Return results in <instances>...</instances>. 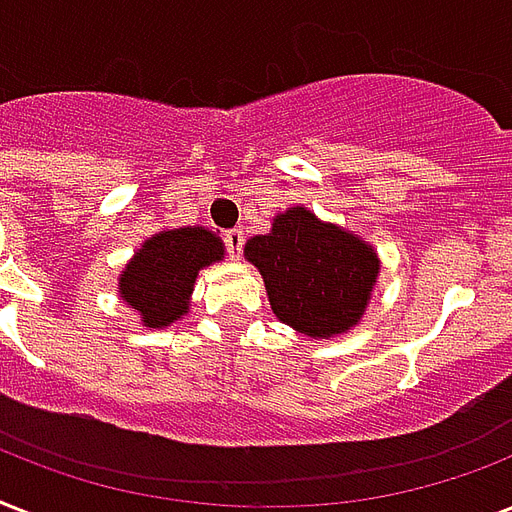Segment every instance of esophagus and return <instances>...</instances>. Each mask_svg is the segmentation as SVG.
<instances>
[{
  "label": "esophagus",
  "instance_id": "obj_1",
  "mask_svg": "<svg viewBox=\"0 0 512 512\" xmlns=\"http://www.w3.org/2000/svg\"><path fill=\"white\" fill-rule=\"evenodd\" d=\"M223 241L225 249H228V255H231L233 260H239L241 247H244V231H241V228H231V231L223 233Z\"/></svg>",
  "mask_w": 512,
  "mask_h": 512
}]
</instances>
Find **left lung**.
I'll list each match as a JSON object with an SVG mask.
<instances>
[{
	"label": "left lung",
	"instance_id": "left-lung-1",
	"mask_svg": "<svg viewBox=\"0 0 512 512\" xmlns=\"http://www.w3.org/2000/svg\"><path fill=\"white\" fill-rule=\"evenodd\" d=\"M244 255L268 289L276 319L313 340L356 327L372 297L380 260L366 241L311 209L289 207L271 233L252 236Z\"/></svg>",
	"mask_w": 512,
	"mask_h": 512
}]
</instances>
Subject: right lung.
<instances>
[{
    "mask_svg": "<svg viewBox=\"0 0 512 512\" xmlns=\"http://www.w3.org/2000/svg\"><path fill=\"white\" fill-rule=\"evenodd\" d=\"M223 255L220 236L201 225L159 231L119 273V297L140 313L143 327H170L188 313L201 268L223 260Z\"/></svg>",
    "mask_w": 512,
    "mask_h": 512,
    "instance_id": "add662e5",
    "label": "right lung"
}]
</instances>
